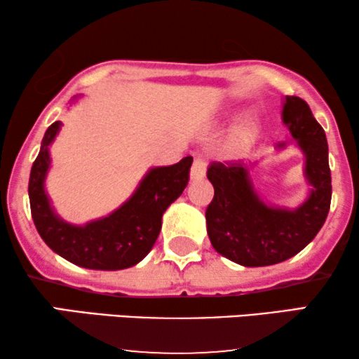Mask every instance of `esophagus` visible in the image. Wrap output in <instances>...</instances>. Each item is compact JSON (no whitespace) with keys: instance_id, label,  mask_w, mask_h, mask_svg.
<instances>
[{"instance_id":"obj_1","label":"esophagus","mask_w":359,"mask_h":359,"mask_svg":"<svg viewBox=\"0 0 359 359\" xmlns=\"http://www.w3.org/2000/svg\"><path fill=\"white\" fill-rule=\"evenodd\" d=\"M204 175H205V161L203 158H196L193 161V166H191L189 180L194 183V181L203 180Z\"/></svg>"}]
</instances>
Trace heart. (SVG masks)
<instances>
[{"label":"heart","instance_id":"obj_1","mask_svg":"<svg viewBox=\"0 0 359 359\" xmlns=\"http://www.w3.org/2000/svg\"><path fill=\"white\" fill-rule=\"evenodd\" d=\"M262 134V121L255 114H247L237 126L225 142L222 156L225 160H237L243 156L252 147L257 144Z\"/></svg>","mask_w":359,"mask_h":359}]
</instances>
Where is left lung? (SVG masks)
I'll use <instances>...</instances> for the list:
<instances>
[{
  "label": "left lung",
  "mask_w": 359,
  "mask_h": 359,
  "mask_svg": "<svg viewBox=\"0 0 359 359\" xmlns=\"http://www.w3.org/2000/svg\"><path fill=\"white\" fill-rule=\"evenodd\" d=\"M283 124L304 156L307 198L296 208L273 204L253 184L257 163H214L208 180L214 199L205 210L208 233L214 250L242 266H269L292 258L316 238L325 224L332 201L325 132L307 102L297 96L283 97ZM286 142H279L283 151Z\"/></svg>",
  "instance_id": "8db88e82"
}]
</instances>
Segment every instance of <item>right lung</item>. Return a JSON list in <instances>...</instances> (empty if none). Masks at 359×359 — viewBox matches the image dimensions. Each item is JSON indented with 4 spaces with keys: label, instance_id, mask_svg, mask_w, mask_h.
Masks as SVG:
<instances>
[{
    "label": "right lung",
    "instance_id": "right-lung-1",
    "mask_svg": "<svg viewBox=\"0 0 359 359\" xmlns=\"http://www.w3.org/2000/svg\"><path fill=\"white\" fill-rule=\"evenodd\" d=\"M83 95L75 96L70 106ZM62 129L57 121L43 135L29 178V201L39 235L47 247L76 266L97 271H119L140 263L158 238L161 217L183 193L193 156L170 166H151L134 193L104 217L86 224L67 222L57 214L47 193L50 147Z\"/></svg>",
    "mask_w": 359,
    "mask_h": 359
}]
</instances>
